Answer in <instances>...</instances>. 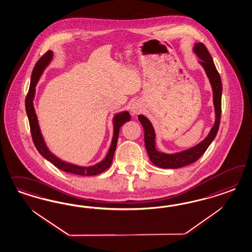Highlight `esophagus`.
I'll use <instances>...</instances> for the list:
<instances>
[{
    "instance_id": "34e87169",
    "label": "esophagus",
    "mask_w": 252,
    "mask_h": 252,
    "mask_svg": "<svg viewBox=\"0 0 252 252\" xmlns=\"http://www.w3.org/2000/svg\"><path fill=\"white\" fill-rule=\"evenodd\" d=\"M142 105L139 101H134L131 105V112L133 115H137L142 111Z\"/></svg>"
}]
</instances>
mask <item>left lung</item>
Wrapping results in <instances>:
<instances>
[{"instance_id": "8db88e82", "label": "left lung", "mask_w": 252, "mask_h": 252, "mask_svg": "<svg viewBox=\"0 0 252 252\" xmlns=\"http://www.w3.org/2000/svg\"><path fill=\"white\" fill-rule=\"evenodd\" d=\"M193 53L200 59L198 63L204 69L206 76L209 78L210 84L213 91V100H214L215 121L213 127L210 130L207 137L201 140L197 145L193 146L189 149L181 152L174 153H162L156 148V133L152 122L145 115H139L137 116L139 122L141 123L144 128V140L147 153L149 154L150 160L153 164L163 169H177L189 165L192 162L199 159V157L206 152L208 147L214 141L217 135L221 120V76L215 67L214 60L209 54L206 47L203 43H195L193 48Z\"/></svg>"}]
</instances>
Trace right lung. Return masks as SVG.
I'll return each instance as SVG.
<instances>
[{
    "label": "right lung",
    "mask_w": 252,
    "mask_h": 252,
    "mask_svg": "<svg viewBox=\"0 0 252 252\" xmlns=\"http://www.w3.org/2000/svg\"><path fill=\"white\" fill-rule=\"evenodd\" d=\"M54 53L52 51H49L47 54H44L35 64V67L32 71L31 74V87L30 91L26 98V112L29 117L30 126H31V136L34 142V145L36 146L39 154L44 157L46 160L51 161L57 168H59L62 171L67 172L70 174L74 175H79V176H96L100 173L104 172L106 169L111 166L114 154H115V148L117 145L118 141V135L120 128L122 127L125 123L128 122L131 119L129 112L123 111L120 113H117L113 117V138L111 146L109 148V151L107 153L106 156L103 160H100L98 163L92 165V166H80L76 165L71 162H67L65 160L59 159L57 156H55L54 153H52L48 146L46 144L44 137L41 134V131L39 128L38 125V117L35 113V108L33 104V100L35 98V92H36V86L38 84V80L44 70L47 66L50 64V63L53 60Z\"/></svg>",
    "instance_id": "right-lung-1"
}]
</instances>
